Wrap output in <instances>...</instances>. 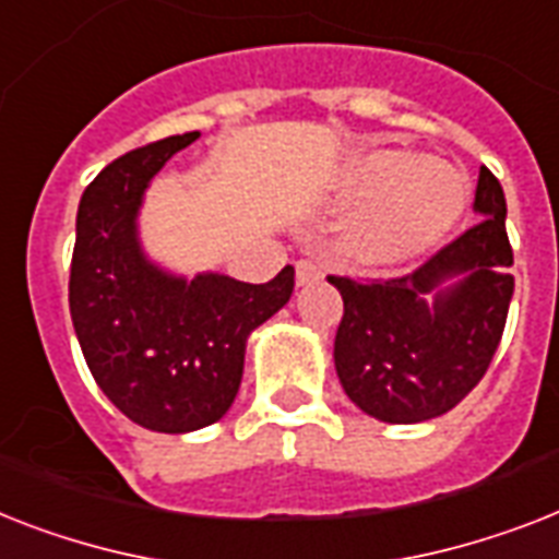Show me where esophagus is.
Segmentation results:
<instances>
[{"label": "esophagus", "instance_id": "esophagus-1", "mask_svg": "<svg viewBox=\"0 0 559 559\" xmlns=\"http://www.w3.org/2000/svg\"><path fill=\"white\" fill-rule=\"evenodd\" d=\"M321 266L316 264V261H298L295 264V284L298 287H310V284H316V281H321Z\"/></svg>", "mask_w": 559, "mask_h": 559}]
</instances>
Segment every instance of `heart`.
<instances>
[{
    "label": "heart",
    "mask_w": 559,
    "mask_h": 559,
    "mask_svg": "<svg viewBox=\"0 0 559 559\" xmlns=\"http://www.w3.org/2000/svg\"><path fill=\"white\" fill-rule=\"evenodd\" d=\"M465 201L468 180L451 163L396 148L365 154L342 183V203L358 209L342 233L344 258L365 270L416 261L451 233Z\"/></svg>",
    "instance_id": "heart-1"
}]
</instances>
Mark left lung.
I'll use <instances>...</instances> for the list:
<instances>
[{"instance_id":"1","label":"left lung","mask_w":559,"mask_h":559,"mask_svg":"<svg viewBox=\"0 0 559 559\" xmlns=\"http://www.w3.org/2000/svg\"><path fill=\"white\" fill-rule=\"evenodd\" d=\"M468 233L411 275L358 284L330 275L344 301L335 373L367 416L390 425L437 419L479 384L506 330L514 252L506 194L479 169ZM431 304L428 305L427 301Z\"/></svg>"}]
</instances>
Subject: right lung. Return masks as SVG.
Listing matches in <instances>:
<instances>
[{
	"instance_id": "add662e5",
	"label": "right lung",
	"mask_w": 559,
	"mask_h": 559,
	"mask_svg": "<svg viewBox=\"0 0 559 559\" xmlns=\"http://www.w3.org/2000/svg\"><path fill=\"white\" fill-rule=\"evenodd\" d=\"M198 131L108 163L76 209L68 307L94 382L140 428L189 433L238 396L247 338L289 301L295 270L266 284L203 272L192 281L152 264L138 212L152 177Z\"/></svg>"
}]
</instances>
